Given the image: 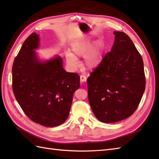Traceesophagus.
<instances>
[{
	"label": "esophagus",
	"mask_w": 159,
	"mask_h": 159,
	"mask_svg": "<svg viewBox=\"0 0 159 159\" xmlns=\"http://www.w3.org/2000/svg\"><path fill=\"white\" fill-rule=\"evenodd\" d=\"M87 77L84 75H80V81L81 82H86V81Z\"/></svg>",
	"instance_id": "1"
}]
</instances>
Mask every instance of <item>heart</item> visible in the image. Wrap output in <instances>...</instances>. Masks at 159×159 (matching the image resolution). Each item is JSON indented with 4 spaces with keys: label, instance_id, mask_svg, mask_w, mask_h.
<instances>
[{
    "label": "heart",
    "instance_id": "heart-1",
    "mask_svg": "<svg viewBox=\"0 0 159 159\" xmlns=\"http://www.w3.org/2000/svg\"><path fill=\"white\" fill-rule=\"evenodd\" d=\"M73 54L67 53L66 54V61L71 67H76L77 61L76 56H85L84 65L89 69H94L99 65L101 62V55L98 50H94L89 53V48L82 43H75L72 46Z\"/></svg>",
    "mask_w": 159,
    "mask_h": 159
}]
</instances>
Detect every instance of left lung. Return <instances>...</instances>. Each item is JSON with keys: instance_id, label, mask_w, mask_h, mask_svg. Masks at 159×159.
<instances>
[{"instance_id": "8db88e82", "label": "left lung", "mask_w": 159, "mask_h": 159, "mask_svg": "<svg viewBox=\"0 0 159 159\" xmlns=\"http://www.w3.org/2000/svg\"><path fill=\"white\" fill-rule=\"evenodd\" d=\"M114 43L87 79L94 116L105 123L122 120L135 111L146 87L142 56L127 34L114 32Z\"/></svg>"}]
</instances>
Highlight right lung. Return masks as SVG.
<instances>
[{"mask_svg":"<svg viewBox=\"0 0 159 159\" xmlns=\"http://www.w3.org/2000/svg\"><path fill=\"white\" fill-rule=\"evenodd\" d=\"M39 44V37L35 33L24 42L12 66V89L32 121L54 127L67 119L73 93L80 88V76L65 71L59 56L40 62L34 51Z\"/></svg>","mask_w":159,"mask_h":159,"instance_id":"add662e5","label":"right lung"}]
</instances>
